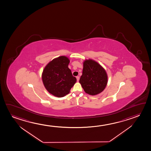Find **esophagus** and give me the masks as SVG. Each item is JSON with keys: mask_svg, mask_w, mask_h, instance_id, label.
Returning <instances> with one entry per match:
<instances>
[{"mask_svg": "<svg viewBox=\"0 0 151 151\" xmlns=\"http://www.w3.org/2000/svg\"><path fill=\"white\" fill-rule=\"evenodd\" d=\"M76 78H77V81H79L80 79L79 77V76H78V77H76Z\"/></svg>", "mask_w": 151, "mask_h": 151, "instance_id": "1", "label": "esophagus"}]
</instances>
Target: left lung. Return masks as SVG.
Here are the masks:
<instances>
[{"instance_id": "left-lung-1", "label": "left lung", "mask_w": 151, "mask_h": 151, "mask_svg": "<svg viewBox=\"0 0 151 151\" xmlns=\"http://www.w3.org/2000/svg\"><path fill=\"white\" fill-rule=\"evenodd\" d=\"M107 82V73L98 63L91 59L84 61L79 82L85 92L92 96L99 94L105 89Z\"/></svg>"}]
</instances>
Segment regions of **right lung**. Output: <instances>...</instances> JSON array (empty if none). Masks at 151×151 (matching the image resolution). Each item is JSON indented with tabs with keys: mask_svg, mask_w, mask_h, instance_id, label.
I'll list each match as a JSON object with an SVG mask.
<instances>
[{
	"mask_svg": "<svg viewBox=\"0 0 151 151\" xmlns=\"http://www.w3.org/2000/svg\"><path fill=\"white\" fill-rule=\"evenodd\" d=\"M69 63L66 56H59L50 62L42 73L44 87L49 93L57 97L68 95L77 81L68 68Z\"/></svg>",
	"mask_w": 151,
	"mask_h": 151,
	"instance_id": "1",
	"label": "right lung"
}]
</instances>
